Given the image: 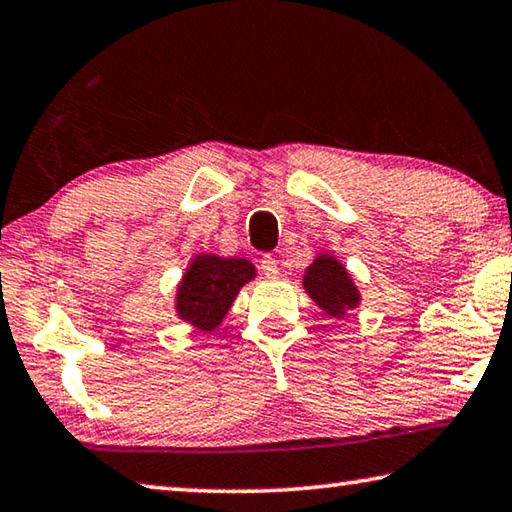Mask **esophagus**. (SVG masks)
<instances>
[{"mask_svg": "<svg viewBox=\"0 0 512 512\" xmlns=\"http://www.w3.org/2000/svg\"><path fill=\"white\" fill-rule=\"evenodd\" d=\"M259 268H262L266 277H275L277 271H280V266H277L275 257H271V255H264L262 259H259Z\"/></svg>", "mask_w": 512, "mask_h": 512, "instance_id": "esophagus-1", "label": "esophagus"}]
</instances>
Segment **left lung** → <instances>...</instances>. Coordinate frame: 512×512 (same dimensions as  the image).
I'll return each instance as SVG.
<instances>
[{"mask_svg": "<svg viewBox=\"0 0 512 512\" xmlns=\"http://www.w3.org/2000/svg\"><path fill=\"white\" fill-rule=\"evenodd\" d=\"M305 289L316 300L320 309H325L329 316L341 318L345 311L359 305V291L350 280L345 266L336 262L332 255H320L314 264L307 268Z\"/></svg>", "mask_w": 512, "mask_h": 512, "instance_id": "1", "label": "left lung"}]
</instances>
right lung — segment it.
<instances>
[{
	"label": "right lung",
	"instance_id": "right-lung-1",
	"mask_svg": "<svg viewBox=\"0 0 512 512\" xmlns=\"http://www.w3.org/2000/svg\"><path fill=\"white\" fill-rule=\"evenodd\" d=\"M255 277L248 259L198 255L178 287V316L198 332H212L228 314L239 289Z\"/></svg>",
	"mask_w": 512,
	"mask_h": 512
}]
</instances>
